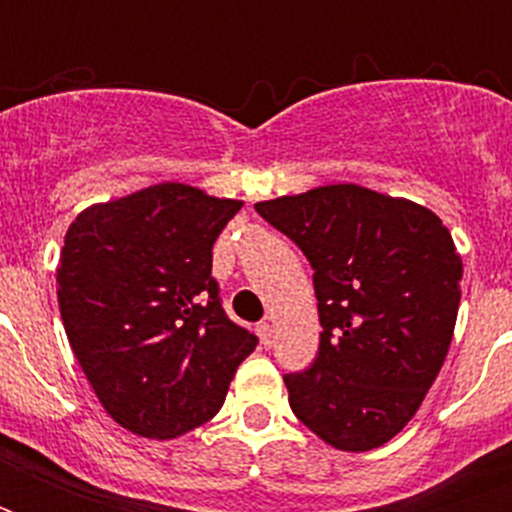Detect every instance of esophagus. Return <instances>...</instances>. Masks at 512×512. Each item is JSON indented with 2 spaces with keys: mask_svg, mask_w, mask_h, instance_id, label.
I'll list each match as a JSON object with an SVG mask.
<instances>
[{
  "mask_svg": "<svg viewBox=\"0 0 512 512\" xmlns=\"http://www.w3.org/2000/svg\"><path fill=\"white\" fill-rule=\"evenodd\" d=\"M257 332H260V342H263L265 348H271L273 345V327L268 324V321H263L260 327H257Z\"/></svg>",
  "mask_w": 512,
  "mask_h": 512,
  "instance_id": "esophagus-1",
  "label": "esophagus"
}]
</instances>
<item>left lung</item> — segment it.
Masks as SVG:
<instances>
[{
	"instance_id": "left-lung-1",
	"label": "left lung",
	"mask_w": 512,
	"mask_h": 512,
	"mask_svg": "<svg viewBox=\"0 0 512 512\" xmlns=\"http://www.w3.org/2000/svg\"><path fill=\"white\" fill-rule=\"evenodd\" d=\"M303 249L319 300V356L284 374L289 406L340 452H369L420 409L452 345L462 257L436 212L356 183L257 201Z\"/></svg>"
}]
</instances>
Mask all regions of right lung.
<instances>
[{
  "label": "right lung",
  "instance_id": "add662e5",
  "mask_svg": "<svg viewBox=\"0 0 512 512\" xmlns=\"http://www.w3.org/2000/svg\"><path fill=\"white\" fill-rule=\"evenodd\" d=\"M244 201L185 183L92 204L68 225L58 305L111 420L177 438L212 420L257 337L225 316L212 244Z\"/></svg>",
  "mask_w": 512,
  "mask_h": 512
}]
</instances>
